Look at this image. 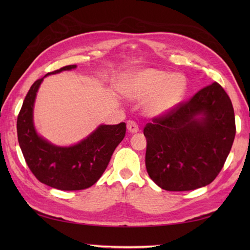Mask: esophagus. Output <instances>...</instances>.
<instances>
[{"mask_svg": "<svg viewBox=\"0 0 250 250\" xmlns=\"http://www.w3.org/2000/svg\"><path fill=\"white\" fill-rule=\"evenodd\" d=\"M126 128H128L130 133H136V132H139V125H137V124L134 120L128 121V124H126Z\"/></svg>", "mask_w": 250, "mask_h": 250, "instance_id": "34e87169", "label": "esophagus"}]
</instances>
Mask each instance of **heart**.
<instances>
[{
  "instance_id": "1",
  "label": "heart",
  "mask_w": 250,
  "mask_h": 250,
  "mask_svg": "<svg viewBox=\"0 0 250 250\" xmlns=\"http://www.w3.org/2000/svg\"><path fill=\"white\" fill-rule=\"evenodd\" d=\"M124 90L131 99L147 98L145 113L159 117L167 113L182 100L186 91V82L178 75L171 76L164 71L147 68L126 77Z\"/></svg>"
}]
</instances>
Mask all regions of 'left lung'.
Returning <instances> with one entry per match:
<instances>
[{
  "instance_id": "8db88e82",
  "label": "left lung",
  "mask_w": 250,
  "mask_h": 250,
  "mask_svg": "<svg viewBox=\"0 0 250 250\" xmlns=\"http://www.w3.org/2000/svg\"><path fill=\"white\" fill-rule=\"evenodd\" d=\"M235 132L229 95L218 83L208 84L145 125L147 173L167 191L209 185L225 166Z\"/></svg>"
}]
</instances>
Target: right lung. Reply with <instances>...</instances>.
I'll list each match as a JSON object with an SVG mask.
<instances>
[{"label": "right lung", "mask_w": 250, "mask_h": 250, "mask_svg": "<svg viewBox=\"0 0 250 250\" xmlns=\"http://www.w3.org/2000/svg\"><path fill=\"white\" fill-rule=\"evenodd\" d=\"M75 67L63 66L46 76ZM43 79H37L31 86L17 118L18 142L24 160L34 176L49 187L64 191L87 189L102 176L116 147L124 140L126 125L125 122L102 125L71 147L50 144L37 135L33 125V105Z\"/></svg>", "instance_id": "right-lung-1"}]
</instances>
